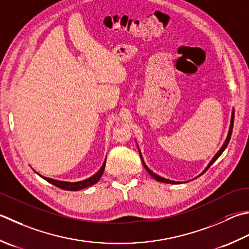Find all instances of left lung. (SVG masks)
I'll return each mask as SVG.
<instances>
[{"label": "left lung", "mask_w": 249, "mask_h": 249, "mask_svg": "<svg viewBox=\"0 0 249 249\" xmlns=\"http://www.w3.org/2000/svg\"><path fill=\"white\" fill-rule=\"evenodd\" d=\"M233 123H234V112H232V116H231V124H230V129H229V134H228V137H227V139H226V141H225V143H223V145L221 147V149L218 151V153L215 155V157H213V159L211 160V163L208 164V166L206 167V169L204 170L203 172V174L206 172V170L212 166L213 165V163H215V160L220 157V155L222 154V152L223 151L226 150V148L228 147V144H229V141H230V139H231V135H232V129H233ZM141 157V155H140ZM141 160H142V164H143V166H144V168L147 169V172L151 175V176H152L154 179H157L158 181H160V182H165V183H177L176 181H172V180H168V179H165V178H162V177H160V176H158V175H155L153 172H151V170L148 168V166L147 165L144 164V162H143V160L141 159Z\"/></svg>", "instance_id": "1"}]
</instances>
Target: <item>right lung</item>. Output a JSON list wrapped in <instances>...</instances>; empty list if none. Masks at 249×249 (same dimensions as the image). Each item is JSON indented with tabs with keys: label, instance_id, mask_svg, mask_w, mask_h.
Wrapping results in <instances>:
<instances>
[{
	"label": "right lung",
	"instance_id": "obj_1",
	"mask_svg": "<svg viewBox=\"0 0 249 249\" xmlns=\"http://www.w3.org/2000/svg\"><path fill=\"white\" fill-rule=\"evenodd\" d=\"M105 167H106V160H105L104 165L101 166V168L94 175V176L89 178V179L83 180V181H79V182H65V181H58V180H53L51 178H46V177H42V176L41 177L45 179L46 181L53 184V186H56V187L63 189V190H67V191H79V190H81V189H84V188H87L89 186H92V184L97 183V181H98L100 177L102 176V174H104Z\"/></svg>",
	"mask_w": 249,
	"mask_h": 249
}]
</instances>
